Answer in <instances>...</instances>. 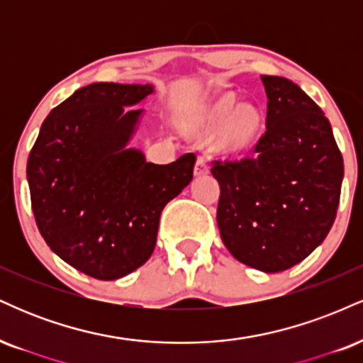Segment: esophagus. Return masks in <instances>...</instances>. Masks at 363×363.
Listing matches in <instances>:
<instances>
[{"label":"esophagus","mask_w":363,"mask_h":363,"mask_svg":"<svg viewBox=\"0 0 363 363\" xmlns=\"http://www.w3.org/2000/svg\"><path fill=\"white\" fill-rule=\"evenodd\" d=\"M208 170H210V165H208L206 155H199L194 165V176H203V174H208Z\"/></svg>","instance_id":"1"}]
</instances>
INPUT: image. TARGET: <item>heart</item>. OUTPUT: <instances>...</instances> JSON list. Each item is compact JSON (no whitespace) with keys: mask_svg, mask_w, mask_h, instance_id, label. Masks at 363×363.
Returning <instances> with one entry per match:
<instances>
[{"mask_svg":"<svg viewBox=\"0 0 363 363\" xmlns=\"http://www.w3.org/2000/svg\"><path fill=\"white\" fill-rule=\"evenodd\" d=\"M259 128V114L251 106H239L234 111L230 97L216 104L208 121V131L222 133V143L227 148H240L254 138Z\"/></svg>","mask_w":363,"mask_h":363,"instance_id":"b5f03b06","label":"heart"}]
</instances>
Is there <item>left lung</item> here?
<instances>
[{
    "label": "left lung",
    "instance_id": "8db88e82",
    "mask_svg": "<svg viewBox=\"0 0 363 363\" xmlns=\"http://www.w3.org/2000/svg\"><path fill=\"white\" fill-rule=\"evenodd\" d=\"M268 97L266 131L252 155L213 160L218 222L237 261L278 273L306 259L336 218L343 157L331 124L301 86L261 77Z\"/></svg>",
    "mask_w": 363,
    "mask_h": 363
}]
</instances>
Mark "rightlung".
<instances>
[{
  "mask_svg": "<svg viewBox=\"0 0 363 363\" xmlns=\"http://www.w3.org/2000/svg\"><path fill=\"white\" fill-rule=\"evenodd\" d=\"M152 85L91 83L54 107L27 162L40 235L52 252L97 280L148 261L164 206L193 179L196 155L167 165L128 148Z\"/></svg>",
  "mask_w": 363,
  "mask_h": 363,
  "instance_id": "obj_1",
  "label": "right lung"
}]
</instances>
